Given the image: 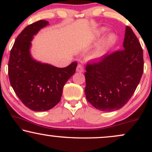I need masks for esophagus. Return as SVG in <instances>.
Listing matches in <instances>:
<instances>
[{
	"label": "esophagus",
	"mask_w": 152,
	"mask_h": 152,
	"mask_svg": "<svg viewBox=\"0 0 152 152\" xmlns=\"http://www.w3.org/2000/svg\"><path fill=\"white\" fill-rule=\"evenodd\" d=\"M83 66L81 65V64H78V65L77 66V68H76V71L77 72H80V73H82L83 72Z\"/></svg>",
	"instance_id": "1"
}]
</instances>
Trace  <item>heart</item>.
Here are the masks:
<instances>
[{
	"instance_id": "obj_1",
	"label": "heart",
	"mask_w": 152,
	"mask_h": 152,
	"mask_svg": "<svg viewBox=\"0 0 152 152\" xmlns=\"http://www.w3.org/2000/svg\"><path fill=\"white\" fill-rule=\"evenodd\" d=\"M105 31L106 30L104 28H101L97 32V37H99V36L104 34L105 33ZM116 36L113 34H109L105 39V41L103 42L102 44L99 46L95 50H94L93 53L91 55V58L92 60H98V59L102 58L103 56L106 53V52L107 51V50L109 48H111L113 45H114V43H116Z\"/></svg>"
}]
</instances>
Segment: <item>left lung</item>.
Listing matches in <instances>:
<instances>
[{
	"label": "left lung",
	"instance_id": "1",
	"mask_svg": "<svg viewBox=\"0 0 152 152\" xmlns=\"http://www.w3.org/2000/svg\"><path fill=\"white\" fill-rule=\"evenodd\" d=\"M124 50L88 63L85 73L87 101L96 109L114 111L132 96L144 71L143 50L137 36L126 26Z\"/></svg>",
	"mask_w": 152,
	"mask_h": 152
}]
</instances>
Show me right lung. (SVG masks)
<instances>
[{
    "mask_svg": "<svg viewBox=\"0 0 152 152\" xmlns=\"http://www.w3.org/2000/svg\"><path fill=\"white\" fill-rule=\"evenodd\" d=\"M47 25L48 21L40 20L26 26L16 38L8 61L10 85L23 104L35 111H48L60 102L63 88L77 66L73 62L58 68L33 58L31 41Z\"/></svg>",
    "mask_w": 152,
    "mask_h": 152,
    "instance_id": "obj_1",
    "label": "right lung"
}]
</instances>
